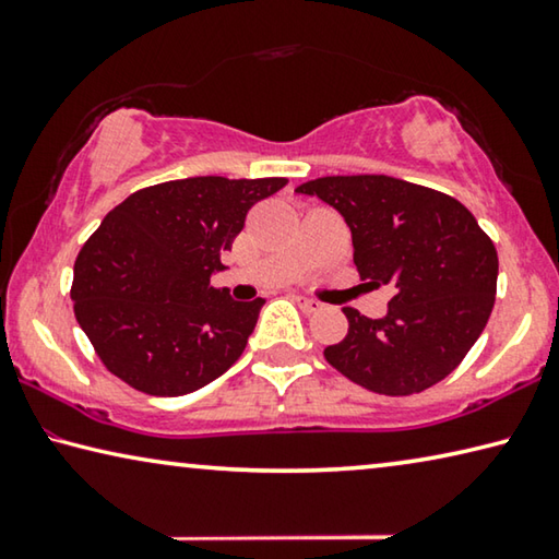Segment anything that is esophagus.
I'll return each instance as SVG.
<instances>
[{
  "label": "esophagus",
  "mask_w": 559,
  "mask_h": 559,
  "mask_svg": "<svg viewBox=\"0 0 559 559\" xmlns=\"http://www.w3.org/2000/svg\"><path fill=\"white\" fill-rule=\"evenodd\" d=\"M293 300L298 302L300 310H306V313H318V310H323V302H318L313 298H306V296H293Z\"/></svg>",
  "instance_id": "esophagus-1"
}]
</instances>
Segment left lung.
Wrapping results in <instances>:
<instances>
[{
  "label": "left lung",
  "instance_id": "1",
  "mask_svg": "<svg viewBox=\"0 0 559 559\" xmlns=\"http://www.w3.org/2000/svg\"><path fill=\"white\" fill-rule=\"evenodd\" d=\"M343 214L355 266L392 283L384 318L345 308L347 335L325 359L365 390L406 396L456 370L496 302L498 253L476 216L437 189L386 175L320 177L296 187Z\"/></svg>",
  "mask_w": 559,
  "mask_h": 559
}]
</instances>
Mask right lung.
<instances>
[{
    "label": "right lung",
    "instance_id": "obj_1",
    "mask_svg": "<svg viewBox=\"0 0 559 559\" xmlns=\"http://www.w3.org/2000/svg\"><path fill=\"white\" fill-rule=\"evenodd\" d=\"M286 182L173 179L106 214L75 259L71 300L108 372L138 392L182 396L229 370L266 300H234L212 276L251 206Z\"/></svg>",
    "mask_w": 559,
    "mask_h": 559
}]
</instances>
